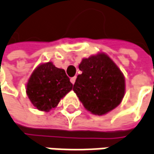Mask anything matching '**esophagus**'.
Listing matches in <instances>:
<instances>
[{"instance_id":"obj_1","label":"esophagus","mask_w":154,"mask_h":154,"mask_svg":"<svg viewBox=\"0 0 154 154\" xmlns=\"http://www.w3.org/2000/svg\"><path fill=\"white\" fill-rule=\"evenodd\" d=\"M75 81H76V77H73V78L70 79V81H71V83H72L73 85L75 83Z\"/></svg>"}]
</instances>
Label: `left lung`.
Returning a JSON list of instances; mask_svg holds the SVG:
<instances>
[{
    "label": "left lung",
    "instance_id": "left-lung-1",
    "mask_svg": "<svg viewBox=\"0 0 154 154\" xmlns=\"http://www.w3.org/2000/svg\"><path fill=\"white\" fill-rule=\"evenodd\" d=\"M79 69L82 73L77 76L73 90L88 111L100 116L121 103L126 92L125 77L106 54L99 52L83 58Z\"/></svg>",
    "mask_w": 154,
    "mask_h": 154
}]
</instances>
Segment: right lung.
<instances>
[{
  "label": "right lung",
  "instance_id": "right-lung-1",
  "mask_svg": "<svg viewBox=\"0 0 154 154\" xmlns=\"http://www.w3.org/2000/svg\"><path fill=\"white\" fill-rule=\"evenodd\" d=\"M73 89V84L64 69L58 68L52 61L37 66L28 78L26 93L39 111L49 112Z\"/></svg>",
  "mask_w": 154,
  "mask_h": 154
}]
</instances>
